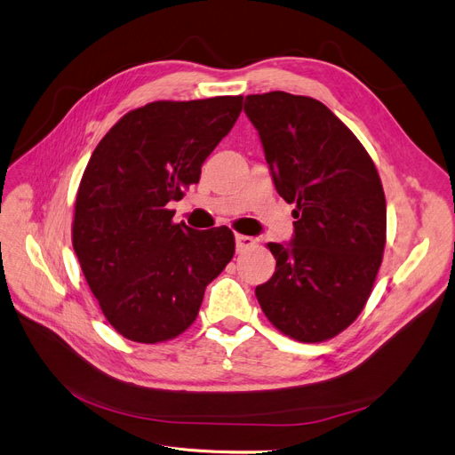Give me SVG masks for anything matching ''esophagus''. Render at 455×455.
<instances>
[{
    "mask_svg": "<svg viewBox=\"0 0 455 455\" xmlns=\"http://www.w3.org/2000/svg\"><path fill=\"white\" fill-rule=\"evenodd\" d=\"M254 245V240L251 238V235H243V234H235V251L238 252H243L247 251L249 247Z\"/></svg>",
    "mask_w": 455,
    "mask_h": 455,
    "instance_id": "34e87169",
    "label": "esophagus"
}]
</instances>
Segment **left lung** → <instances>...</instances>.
<instances>
[{
  "instance_id": "1",
  "label": "left lung",
  "mask_w": 455,
  "mask_h": 455,
  "mask_svg": "<svg viewBox=\"0 0 455 455\" xmlns=\"http://www.w3.org/2000/svg\"><path fill=\"white\" fill-rule=\"evenodd\" d=\"M276 193L293 210L290 243H267L276 267L254 293L267 320L299 342L337 337L366 305L379 271L385 193L371 157L327 106L283 91L251 94Z\"/></svg>"
}]
</instances>
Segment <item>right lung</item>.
Returning <instances> with one entry per match:
<instances>
[{"instance_id":"right-lung-1","label":"right lung","mask_w":455,"mask_h":455,"mask_svg":"<svg viewBox=\"0 0 455 455\" xmlns=\"http://www.w3.org/2000/svg\"><path fill=\"white\" fill-rule=\"evenodd\" d=\"M242 96L152 102L126 113L94 148L76 196L72 243L108 322L124 339L165 342L199 314L234 256L227 227L172 223L167 204L201 179Z\"/></svg>"}]
</instances>
